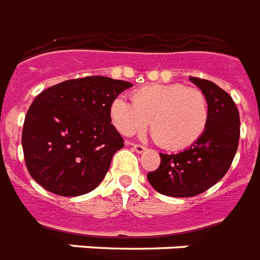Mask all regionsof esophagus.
<instances>
[{"instance_id": "1", "label": "esophagus", "mask_w": 260, "mask_h": 260, "mask_svg": "<svg viewBox=\"0 0 260 260\" xmlns=\"http://www.w3.org/2000/svg\"><path fill=\"white\" fill-rule=\"evenodd\" d=\"M131 146H132V148H134L136 152H139V154H142V152H144V151H146V147L142 146V144H135V143H132Z\"/></svg>"}]
</instances>
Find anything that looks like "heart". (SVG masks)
Returning <instances> with one entry per match:
<instances>
[{
  "label": "heart",
  "instance_id": "heart-1",
  "mask_svg": "<svg viewBox=\"0 0 260 260\" xmlns=\"http://www.w3.org/2000/svg\"><path fill=\"white\" fill-rule=\"evenodd\" d=\"M134 104L116 97L110 117L120 134L131 136L146 129L159 146L170 151L193 146L209 121L208 98L197 87L182 83H154L135 90Z\"/></svg>",
  "mask_w": 260,
  "mask_h": 260
}]
</instances>
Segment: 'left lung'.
<instances>
[{"label":"left lung","mask_w":260,"mask_h":260,"mask_svg":"<svg viewBox=\"0 0 260 260\" xmlns=\"http://www.w3.org/2000/svg\"><path fill=\"white\" fill-rule=\"evenodd\" d=\"M190 81L208 98L206 131L179 154H159V167L147 174L152 187L170 197H193L216 185L230 170L240 138L239 110L230 94L206 79Z\"/></svg>","instance_id":"obj_1"}]
</instances>
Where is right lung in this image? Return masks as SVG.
<instances>
[{"label": "right lung", "mask_w": 260, "mask_h": 260, "mask_svg": "<svg viewBox=\"0 0 260 260\" xmlns=\"http://www.w3.org/2000/svg\"><path fill=\"white\" fill-rule=\"evenodd\" d=\"M132 83L108 77L69 79L36 95L22 126L26 169L51 193L74 197L94 190L124 139L110 105Z\"/></svg>", "instance_id": "right-lung-1"}]
</instances>
